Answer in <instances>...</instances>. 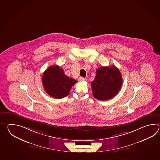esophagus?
<instances>
[{"label":"esophagus","mask_w":160,"mask_h":160,"mask_svg":"<svg viewBox=\"0 0 160 160\" xmlns=\"http://www.w3.org/2000/svg\"><path fill=\"white\" fill-rule=\"evenodd\" d=\"M86 80V79L83 77H79L78 79L79 81H85Z\"/></svg>","instance_id":"esophagus-1"}]
</instances>
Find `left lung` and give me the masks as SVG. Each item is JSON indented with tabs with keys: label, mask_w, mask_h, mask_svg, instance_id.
Masks as SVG:
<instances>
[{
	"label": "left lung",
	"mask_w": 160,
	"mask_h": 160,
	"mask_svg": "<svg viewBox=\"0 0 160 160\" xmlns=\"http://www.w3.org/2000/svg\"><path fill=\"white\" fill-rule=\"evenodd\" d=\"M122 85V75L115 66L98 68L95 79L91 83L93 96L100 101L114 98L119 92Z\"/></svg>",
	"instance_id": "obj_1"
}]
</instances>
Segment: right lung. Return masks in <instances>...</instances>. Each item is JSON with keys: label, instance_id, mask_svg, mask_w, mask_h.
<instances>
[{"label": "right lung", "instance_id": "add662e5", "mask_svg": "<svg viewBox=\"0 0 160 160\" xmlns=\"http://www.w3.org/2000/svg\"><path fill=\"white\" fill-rule=\"evenodd\" d=\"M77 82L75 79L65 75L63 70L57 65L49 67L42 77V84L45 91L54 98L67 97L70 88Z\"/></svg>", "mask_w": 160, "mask_h": 160}]
</instances>
